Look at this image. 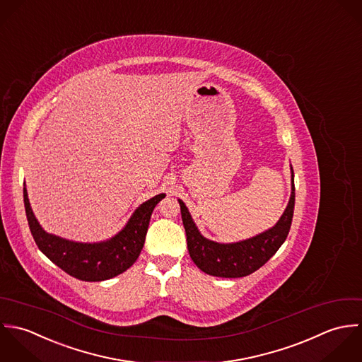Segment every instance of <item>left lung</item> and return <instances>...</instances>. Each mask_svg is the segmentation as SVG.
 Returning a JSON list of instances; mask_svg holds the SVG:
<instances>
[{"instance_id":"1","label":"left lung","mask_w":362,"mask_h":362,"mask_svg":"<svg viewBox=\"0 0 362 362\" xmlns=\"http://www.w3.org/2000/svg\"><path fill=\"white\" fill-rule=\"evenodd\" d=\"M291 176L292 185L288 206L279 222L273 228L253 238L235 243H218L204 238L197 229L185 203L179 200L182 221L187 238V249L194 264L202 272L210 276L222 279H238L255 273L264 263H267L288 236L295 206L292 166Z\"/></svg>"}]
</instances>
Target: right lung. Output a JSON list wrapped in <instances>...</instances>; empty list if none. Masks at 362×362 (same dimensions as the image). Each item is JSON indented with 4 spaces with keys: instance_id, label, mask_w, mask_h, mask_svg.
Segmentation results:
<instances>
[{
    "instance_id": "1",
    "label": "right lung",
    "mask_w": 362,
    "mask_h": 362,
    "mask_svg": "<svg viewBox=\"0 0 362 362\" xmlns=\"http://www.w3.org/2000/svg\"><path fill=\"white\" fill-rule=\"evenodd\" d=\"M163 197L162 193L143 203L113 238L98 243H81L47 233L35 217L23 187L26 218L37 247L56 266L82 281L109 280L134 264L144 246L151 214Z\"/></svg>"
}]
</instances>
